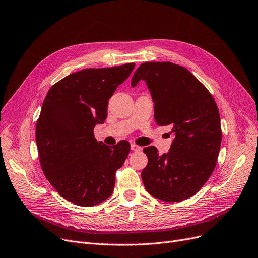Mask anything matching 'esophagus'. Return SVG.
Masks as SVG:
<instances>
[{"label":"esophagus","instance_id":"obj_1","mask_svg":"<svg viewBox=\"0 0 258 258\" xmlns=\"http://www.w3.org/2000/svg\"><path fill=\"white\" fill-rule=\"evenodd\" d=\"M131 149L132 151H141V147L136 146L135 144H131Z\"/></svg>","mask_w":258,"mask_h":258}]
</instances>
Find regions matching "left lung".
I'll use <instances>...</instances> for the list:
<instances>
[{"mask_svg":"<svg viewBox=\"0 0 258 258\" xmlns=\"http://www.w3.org/2000/svg\"><path fill=\"white\" fill-rule=\"evenodd\" d=\"M146 82L159 126L171 125L174 138L168 153L156 148L144 152L148 165L141 172L147 191L166 202L196 195L216 167L221 146L219 110L212 94L191 72L173 62H145L132 78V87Z\"/></svg>","mask_w":258,"mask_h":258,"instance_id":"8db88e82","label":"left lung"}]
</instances>
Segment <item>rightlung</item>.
Wrapping results in <instances>:
<instances>
[{"instance_id": "1", "label": "right lung", "mask_w": 258, "mask_h": 258, "mask_svg": "<svg viewBox=\"0 0 258 258\" xmlns=\"http://www.w3.org/2000/svg\"><path fill=\"white\" fill-rule=\"evenodd\" d=\"M134 68L133 62L72 73L43 101L36 126L41 168L57 192L75 205H98L113 191L131 146L122 140L109 148L97 141L93 128L106 120L109 99Z\"/></svg>"}]
</instances>
